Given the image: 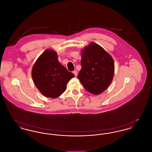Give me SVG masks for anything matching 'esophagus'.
Here are the masks:
<instances>
[{
    "instance_id": "34e87169",
    "label": "esophagus",
    "mask_w": 152,
    "mask_h": 152,
    "mask_svg": "<svg viewBox=\"0 0 152 152\" xmlns=\"http://www.w3.org/2000/svg\"><path fill=\"white\" fill-rule=\"evenodd\" d=\"M73 73L75 75V76H77V71L76 70H75L73 71Z\"/></svg>"
}]
</instances>
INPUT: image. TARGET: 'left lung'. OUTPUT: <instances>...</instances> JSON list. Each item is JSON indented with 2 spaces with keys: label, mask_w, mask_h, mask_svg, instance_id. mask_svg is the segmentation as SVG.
<instances>
[{
  "label": "left lung",
  "mask_w": 152,
  "mask_h": 152,
  "mask_svg": "<svg viewBox=\"0 0 152 152\" xmlns=\"http://www.w3.org/2000/svg\"><path fill=\"white\" fill-rule=\"evenodd\" d=\"M81 52V69L77 76L88 92L98 95L112 81L115 73L113 58L102 47L91 42Z\"/></svg>",
  "instance_id": "obj_1"
}]
</instances>
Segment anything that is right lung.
<instances>
[{
    "mask_svg": "<svg viewBox=\"0 0 152 152\" xmlns=\"http://www.w3.org/2000/svg\"><path fill=\"white\" fill-rule=\"evenodd\" d=\"M74 76L58 61L56 52L51 49L44 51L32 69L35 86L44 96L52 99L65 92L67 83Z\"/></svg>",
    "mask_w": 152,
    "mask_h": 152,
    "instance_id": "obj_1",
    "label": "right lung"
}]
</instances>
